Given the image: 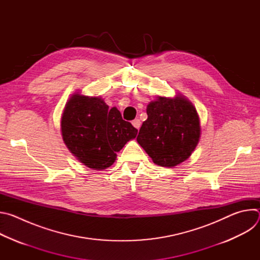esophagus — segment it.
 <instances>
[{
    "mask_svg": "<svg viewBox=\"0 0 260 260\" xmlns=\"http://www.w3.org/2000/svg\"><path fill=\"white\" fill-rule=\"evenodd\" d=\"M132 124L137 128V129H139L140 127H141V121H140V119H134L133 121H132Z\"/></svg>",
    "mask_w": 260,
    "mask_h": 260,
    "instance_id": "34e87169",
    "label": "esophagus"
}]
</instances>
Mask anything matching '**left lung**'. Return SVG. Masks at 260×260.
<instances>
[{"label": "left lung", "instance_id": "1", "mask_svg": "<svg viewBox=\"0 0 260 260\" xmlns=\"http://www.w3.org/2000/svg\"><path fill=\"white\" fill-rule=\"evenodd\" d=\"M147 115L137 141L153 162L172 168L186 160L201 136L199 115L192 104L181 96L158 98L147 106Z\"/></svg>", "mask_w": 260, "mask_h": 260}]
</instances>
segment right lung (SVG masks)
I'll return each mask as SVG.
<instances>
[{
	"mask_svg": "<svg viewBox=\"0 0 260 260\" xmlns=\"http://www.w3.org/2000/svg\"><path fill=\"white\" fill-rule=\"evenodd\" d=\"M138 129L122 119L119 111L101 98L74 94L61 117V135L69 150L86 167L104 170L112 166L116 152Z\"/></svg>",
	"mask_w": 260,
	"mask_h": 260,
	"instance_id": "1",
	"label": "right lung"
}]
</instances>
